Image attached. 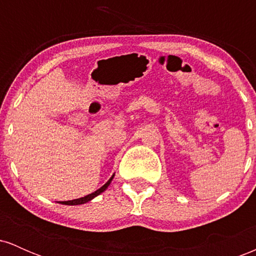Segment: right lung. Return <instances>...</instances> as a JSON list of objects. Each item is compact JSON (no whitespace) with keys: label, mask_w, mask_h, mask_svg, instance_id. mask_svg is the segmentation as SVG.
Instances as JSON below:
<instances>
[{"label":"right lung","mask_w":256,"mask_h":256,"mask_svg":"<svg viewBox=\"0 0 256 256\" xmlns=\"http://www.w3.org/2000/svg\"><path fill=\"white\" fill-rule=\"evenodd\" d=\"M113 178H114V174L112 176V177L110 178V180H108L107 183H106L104 185H102V186L100 188V189L96 190V192H94L89 194V195L84 196V198H76V200H71V201H61L60 204H67V206H77V204H86V202H89V201H91V200H92V198H95L96 196H98L100 194L104 192V190L107 189L108 186H110V184L112 183V180H113Z\"/></svg>","instance_id":"add662e5"}]
</instances>
